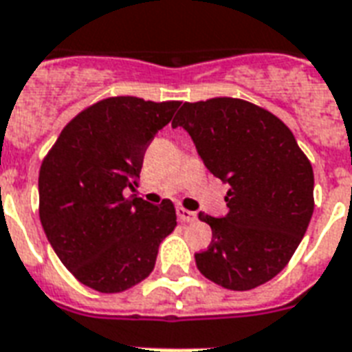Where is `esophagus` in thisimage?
Wrapping results in <instances>:
<instances>
[{"label":"esophagus","mask_w":352,"mask_h":352,"mask_svg":"<svg viewBox=\"0 0 352 352\" xmlns=\"http://www.w3.org/2000/svg\"><path fill=\"white\" fill-rule=\"evenodd\" d=\"M176 213H178V219L182 221V223H195V221L198 219L195 211L184 210V208H178V210H176Z\"/></svg>","instance_id":"obj_1"}]
</instances>
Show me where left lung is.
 Wrapping results in <instances>:
<instances>
[{
  "label": "left lung",
  "mask_w": 352,
  "mask_h": 352,
  "mask_svg": "<svg viewBox=\"0 0 352 352\" xmlns=\"http://www.w3.org/2000/svg\"><path fill=\"white\" fill-rule=\"evenodd\" d=\"M178 126L206 168L230 186L226 215L200 213L213 237L195 254L198 271L234 292L265 284L292 260L310 224V161L280 118L237 98L184 104L173 120Z\"/></svg>",
  "instance_id": "8db88e82"
}]
</instances>
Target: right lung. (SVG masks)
<instances>
[{"label":"right lung","mask_w":352,"mask_h":352,"mask_svg":"<svg viewBox=\"0 0 352 352\" xmlns=\"http://www.w3.org/2000/svg\"><path fill=\"white\" fill-rule=\"evenodd\" d=\"M179 102L116 96L66 124L38 174L41 223L65 267L102 293L129 289L154 271L160 243L176 226L170 200L131 195L148 142Z\"/></svg>","instance_id":"add662e5"}]
</instances>
